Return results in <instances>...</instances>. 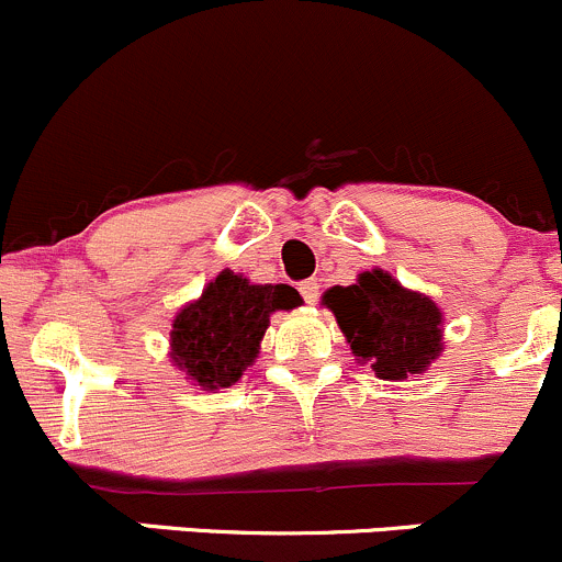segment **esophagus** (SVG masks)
Masks as SVG:
<instances>
[{"label":"esophagus","mask_w":562,"mask_h":562,"mask_svg":"<svg viewBox=\"0 0 562 562\" xmlns=\"http://www.w3.org/2000/svg\"><path fill=\"white\" fill-rule=\"evenodd\" d=\"M299 291H302V299L307 304L318 302V280H304L302 285H299Z\"/></svg>","instance_id":"esophagus-1"}]
</instances>
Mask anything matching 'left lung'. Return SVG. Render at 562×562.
I'll return each mask as SVG.
<instances>
[{"label": "left lung", "mask_w": 562, "mask_h": 562, "mask_svg": "<svg viewBox=\"0 0 562 562\" xmlns=\"http://www.w3.org/2000/svg\"><path fill=\"white\" fill-rule=\"evenodd\" d=\"M321 304L335 313L359 364L384 381L426 373L442 353L445 315L426 293L403 288L390 271L370 269L353 285L324 291Z\"/></svg>", "instance_id": "8db88e82"}]
</instances>
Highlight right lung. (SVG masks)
<instances>
[{
	"instance_id": "obj_1",
	"label": "right lung",
	"mask_w": 562,
	"mask_h": 562,
	"mask_svg": "<svg viewBox=\"0 0 562 562\" xmlns=\"http://www.w3.org/2000/svg\"><path fill=\"white\" fill-rule=\"evenodd\" d=\"M302 307L291 285H258L225 269L172 318L170 359L200 390L233 386L258 359L277 310Z\"/></svg>"
}]
</instances>
